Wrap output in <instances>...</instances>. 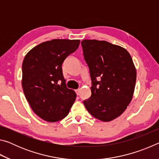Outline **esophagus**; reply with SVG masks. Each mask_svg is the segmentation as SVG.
<instances>
[{"mask_svg":"<svg viewBox=\"0 0 159 159\" xmlns=\"http://www.w3.org/2000/svg\"><path fill=\"white\" fill-rule=\"evenodd\" d=\"M80 89H77V90H75V92H76V95H79V94H80Z\"/></svg>","mask_w":159,"mask_h":159,"instance_id":"1","label":"esophagus"}]
</instances>
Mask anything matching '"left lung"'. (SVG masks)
<instances>
[{
    "label": "left lung",
    "mask_w": 159,
    "mask_h": 159,
    "mask_svg": "<svg viewBox=\"0 0 159 159\" xmlns=\"http://www.w3.org/2000/svg\"><path fill=\"white\" fill-rule=\"evenodd\" d=\"M81 45L92 80V94L83 104L95 118L111 121L133 98L137 75L133 60L125 48L105 41L83 40Z\"/></svg>",
    "instance_id": "left-lung-1"
}]
</instances>
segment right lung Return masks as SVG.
<instances>
[{
  "mask_svg": "<svg viewBox=\"0 0 159 159\" xmlns=\"http://www.w3.org/2000/svg\"><path fill=\"white\" fill-rule=\"evenodd\" d=\"M79 44L80 40L53 39L34 47L24 59V93L35 114L46 121L65 118L76 99V93L66 87L61 65Z\"/></svg>",
  "mask_w": 159,
  "mask_h": 159,
  "instance_id": "add662e5",
  "label": "right lung"
}]
</instances>
